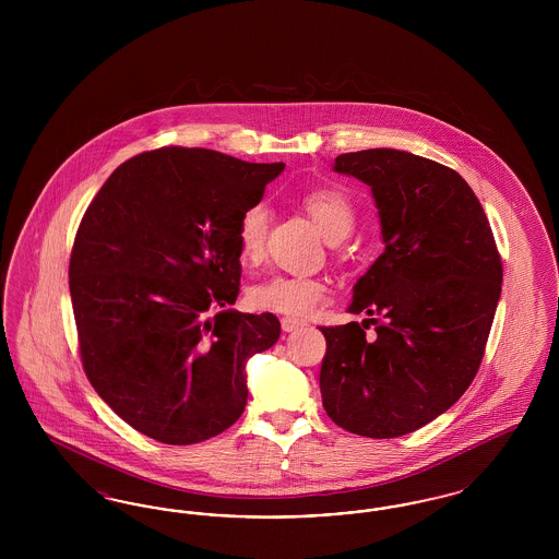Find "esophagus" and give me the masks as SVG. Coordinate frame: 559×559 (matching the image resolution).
<instances>
[{"mask_svg": "<svg viewBox=\"0 0 559 559\" xmlns=\"http://www.w3.org/2000/svg\"><path fill=\"white\" fill-rule=\"evenodd\" d=\"M304 324H306V320L289 319V317L281 319V326H283V331H285V333H292V331H297V329H301Z\"/></svg>", "mask_w": 559, "mask_h": 559, "instance_id": "34e87169", "label": "esophagus"}]
</instances>
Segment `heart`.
<instances>
[{
    "label": "heart",
    "instance_id": "1",
    "mask_svg": "<svg viewBox=\"0 0 559 559\" xmlns=\"http://www.w3.org/2000/svg\"><path fill=\"white\" fill-rule=\"evenodd\" d=\"M301 205L312 215L324 239L331 242L346 239L356 226V205L349 192L340 187L310 190L301 197ZM270 210L264 201H255L240 213L237 226L240 255L247 262H260L266 251ZM329 287L319 276L310 274H274L249 292L253 308L301 319L312 314L326 299Z\"/></svg>",
    "mask_w": 559,
    "mask_h": 559
}]
</instances>
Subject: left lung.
<instances>
[{
    "label": "left lung",
    "instance_id": "1",
    "mask_svg": "<svg viewBox=\"0 0 559 559\" xmlns=\"http://www.w3.org/2000/svg\"><path fill=\"white\" fill-rule=\"evenodd\" d=\"M369 185L385 249L354 285L358 322L320 326V394L352 433L399 438L449 411L472 385L503 283L488 217L451 167L394 148L335 159ZM365 324V322H362Z\"/></svg>",
    "mask_w": 559,
    "mask_h": 559
}]
</instances>
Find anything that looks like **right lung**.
<instances>
[{
    "mask_svg": "<svg viewBox=\"0 0 559 559\" xmlns=\"http://www.w3.org/2000/svg\"><path fill=\"white\" fill-rule=\"evenodd\" d=\"M283 169L163 146L121 163L83 213L69 262L81 365L140 433L185 447L245 411V362L276 344L281 322L226 308L239 295L237 226Z\"/></svg>",
    "mask_w": 559,
    "mask_h": 559,
    "instance_id": "right-lung-1",
    "label": "right lung"
}]
</instances>
